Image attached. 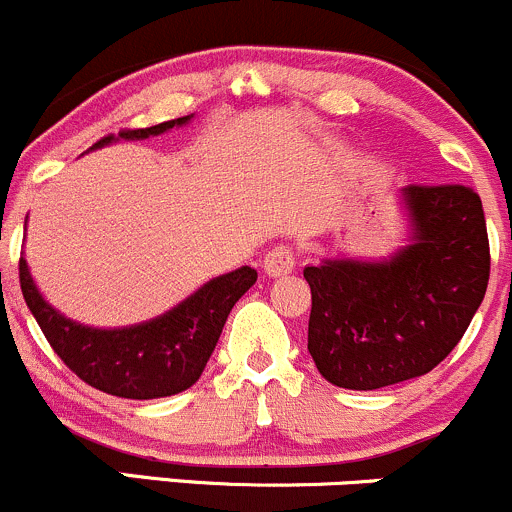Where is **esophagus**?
Masks as SVG:
<instances>
[{
    "label": "esophagus",
    "instance_id": "1",
    "mask_svg": "<svg viewBox=\"0 0 512 512\" xmlns=\"http://www.w3.org/2000/svg\"><path fill=\"white\" fill-rule=\"evenodd\" d=\"M265 272L270 277H282V274H289L297 267V255H294V247L289 245H277L272 247L265 255V262H262Z\"/></svg>",
    "mask_w": 512,
    "mask_h": 512
}]
</instances>
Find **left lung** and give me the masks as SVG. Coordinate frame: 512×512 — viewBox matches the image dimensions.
Segmentation results:
<instances>
[{"label": "left lung", "mask_w": 512, "mask_h": 512, "mask_svg": "<svg viewBox=\"0 0 512 512\" xmlns=\"http://www.w3.org/2000/svg\"><path fill=\"white\" fill-rule=\"evenodd\" d=\"M412 245L387 262L306 267L309 353L328 383L378 390L437 368L481 306L491 274L481 196L461 184L402 191Z\"/></svg>", "instance_id": "8db88e82"}]
</instances>
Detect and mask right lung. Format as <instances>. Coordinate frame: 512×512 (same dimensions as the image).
<instances>
[{
	"label": "right lung",
	"mask_w": 512,
	"mask_h": 512,
	"mask_svg": "<svg viewBox=\"0 0 512 512\" xmlns=\"http://www.w3.org/2000/svg\"><path fill=\"white\" fill-rule=\"evenodd\" d=\"M191 115L144 129H122L120 139H147L176 125H186ZM112 134L95 147L112 142ZM252 267L215 277L176 309L159 319L129 328H88L58 314L34 287L24 257H19V284L26 306L39 321L43 336L58 358L95 390L127 400H154L186 390L201 378L211 358L225 319L242 294L255 284Z\"/></svg>",
	"instance_id": "1"
}]
</instances>
